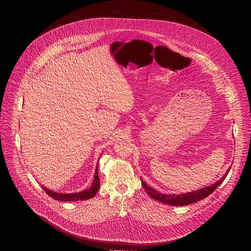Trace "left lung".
<instances>
[{"label":"left lung","mask_w":251,"mask_h":251,"mask_svg":"<svg viewBox=\"0 0 251 251\" xmlns=\"http://www.w3.org/2000/svg\"><path fill=\"white\" fill-rule=\"evenodd\" d=\"M229 170H230V168L225 173L223 178H221V179L216 181L213 185L207 186V187H204L202 189H198V190H195V191H192V192L179 194V195H176V194H170V195L161 194V193L157 192L156 190H154L153 188H151V186H149L143 180H142V185H143L144 188L146 189V191L148 192V194L152 199H154L156 201H159L161 203L171 205V206H185V205H189V204L198 202V201L206 198L210 194H212L215 189L222 183V181L225 179L226 176L229 173Z\"/></svg>","instance_id":"1"}]
</instances>
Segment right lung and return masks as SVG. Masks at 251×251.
Listing matches in <instances>:
<instances>
[{
	"label": "right lung",
	"mask_w": 251,
	"mask_h": 251,
	"mask_svg": "<svg viewBox=\"0 0 251 251\" xmlns=\"http://www.w3.org/2000/svg\"><path fill=\"white\" fill-rule=\"evenodd\" d=\"M98 165H97V169H96V173H95V179L93 180V184L92 187L84 190V191H80L77 193H69V194H62V193H57L54 191H51L47 188H45L44 186H41L43 188V190L52 198H54L55 200H59V201H64V202H72V201H79V200H86V199H90L92 197H94L96 195V193L98 192L99 188H100V178H99V174H98Z\"/></svg>",
	"instance_id": "obj_1"
}]
</instances>
